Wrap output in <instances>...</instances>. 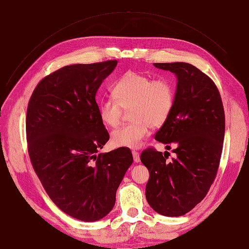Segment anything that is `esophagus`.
<instances>
[{"label":"esophagus","mask_w":249,"mask_h":249,"mask_svg":"<svg viewBox=\"0 0 249 249\" xmlns=\"http://www.w3.org/2000/svg\"><path fill=\"white\" fill-rule=\"evenodd\" d=\"M132 154H133L134 161L136 162V163H139V162H140V155H139V153L136 152V150H133Z\"/></svg>","instance_id":"obj_1"}]
</instances>
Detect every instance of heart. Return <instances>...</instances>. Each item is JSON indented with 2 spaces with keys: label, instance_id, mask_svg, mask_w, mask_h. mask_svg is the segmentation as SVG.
<instances>
[{
  "label": "heart",
  "instance_id": "heart-1",
  "mask_svg": "<svg viewBox=\"0 0 249 249\" xmlns=\"http://www.w3.org/2000/svg\"><path fill=\"white\" fill-rule=\"evenodd\" d=\"M114 96L99 104V115L104 124L117 126L124 111L131 110L133 122L114 130L112 144L137 148L146 137L149 126L160 127L167 122L176 103V87L167 78L153 79L138 71H127L113 86Z\"/></svg>",
  "mask_w": 249,
  "mask_h": 249
}]
</instances>
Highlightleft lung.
Here are the masks:
<instances>
[{"mask_svg":"<svg viewBox=\"0 0 249 249\" xmlns=\"http://www.w3.org/2000/svg\"><path fill=\"white\" fill-rule=\"evenodd\" d=\"M176 73V103L171 115L155 135L176 157L167 160L154 147L143 150L141 162L149 171L145 196L164 216H182L207 195L219 167L225 116L221 96L213 80L185 62L154 63ZM169 154V153H168Z\"/></svg>","mask_w":249,"mask_h":249,"instance_id":"1","label":"left lung"}]
</instances>
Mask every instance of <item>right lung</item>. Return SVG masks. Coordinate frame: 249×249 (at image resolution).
Returning a JSON list of instances; mask_svg holds the SVG:
<instances>
[{"label": "right lung", "instance_id": "right-lung-1", "mask_svg": "<svg viewBox=\"0 0 249 249\" xmlns=\"http://www.w3.org/2000/svg\"><path fill=\"white\" fill-rule=\"evenodd\" d=\"M116 64L108 60L64 66L37 84L28 104L26 133L34 171L55 205L82 221L110 212L133 163L127 147L97 153L110 136L95 94Z\"/></svg>", "mask_w": 249, "mask_h": 249}]
</instances>
